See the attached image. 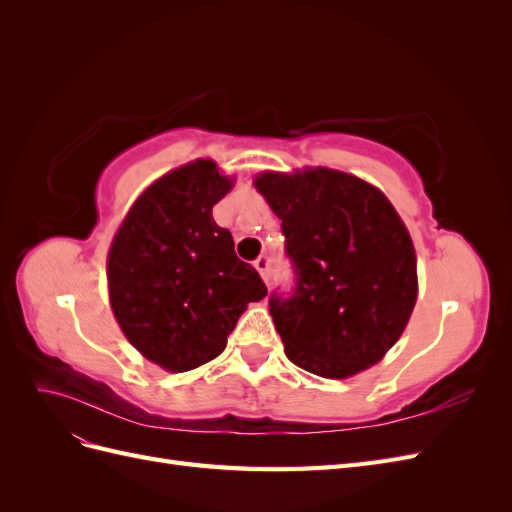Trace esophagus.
I'll return each instance as SVG.
<instances>
[{
  "label": "esophagus",
  "instance_id": "34e87169",
  "mask_svg": "<svg viewBox=\"0 0 512 512\" xmlns=\"http://www.w3.org/2000/svg\"><path fill=\"white\" fill-rule=\"evenodd\" d=\"M254 267L258 269V273L262 275V280H265L269 284L271 280V267H273V260L269 256H258L254 260Z\"/></svg>",
  "mask_w": 512,
  "mask_h": 512
}]
</instances>
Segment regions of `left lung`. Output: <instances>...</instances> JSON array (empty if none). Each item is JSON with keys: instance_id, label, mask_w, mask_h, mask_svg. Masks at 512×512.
I'll return each instance as SVG.
<instances>
[{"instance_id": "8db88e82", "label": "left lung", "mask_w": 512, "mask_h": 512, "mask_svg": "<svg viewBox=\"0 0 512 512\" xmlns=\"http://www.w3.org/2000/svg\"><path fill=\"white\" fill-rule=\"evenodd\" d=\"M254 183L282 220L294 273L290 292L269 297L288 359L322 378L378 363L416 303L412 239L389 198L329 168Z\"/></svg>"}]
</instances>
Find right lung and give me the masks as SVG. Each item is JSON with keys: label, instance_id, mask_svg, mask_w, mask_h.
Listing matches in <instances>:
<instances>
[{"label": "right lung", "instance_id": "right-lung-1", "mask_svg": "<svg viewBox=\"0 0 512 512\" xmlns=\"http://www.w3.org/2000/svg\"><path fill=\"white\" fill-rule=\"evenodd\" d=\"M211 160L164 175L136 200L108 252L111 307L130 344L168 371L213 361L245 312L267 297L237 258L213 205L230 192Z\"/></svg>", "mask_w": 512, "mask_h": 512}]
</instances>
